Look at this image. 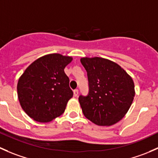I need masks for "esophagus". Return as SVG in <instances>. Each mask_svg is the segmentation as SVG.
I'll return each instance as SVG.
<instances>
[{
	"label": "esophagus",
	"mask_w": 158,
	"mask_h": 158,
	"mask_svg": "<svg viewBox=\"0 0 158 158\" xmlns=\"http://www.w3.org/2000/svg\"><path fill=\"white\" fill-rule=\"evenodd\" d=\"M77 95H78V90H77V89H75V90H74V97H77Z\"/></svg>",
	"instance_id": "obj_1"
}]
</instances>
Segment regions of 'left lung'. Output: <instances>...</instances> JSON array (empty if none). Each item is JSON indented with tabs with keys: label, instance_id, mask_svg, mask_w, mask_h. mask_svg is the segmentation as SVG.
I'll use <instances>...</instances> for the list:
<instances>
[{
	"label": "left lung",
	"instance_id": "left-lung-1",
	"mask_svg": "<svg viewBox=\"0 0 158 158\" xmlns=\"http://www.w3.org/2000/svg\"><path fill=\"white\" fill-rule=\"evenodd\" d=\"M87 72L89 93L81 95L84 116L97 126H110L122 119L135 97L133 80L123 68L100 57L81 58Z\"/></svg>",
	"mask_w": 158,
	"mask_h": 158
}]
</instances>
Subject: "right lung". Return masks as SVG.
<instances>
[{
    "mask_svg": "<svg viewBox=\"0 0 158 158\" xmlns=\"http://www.w3.org/2000/svg\"><path fill=\"white\" fill-rule=\"evenodd\" d=\"M72 57L44 55L32 63L19 78L17 95L23 110L39 123H48L64 112L73 97L64 69Z\"/></svg>",
    "mask_w": 158,
    "mask_h": 158,
    "instance_id": "right-lung-1",
    "label": "right lung"
}]
</instances>
